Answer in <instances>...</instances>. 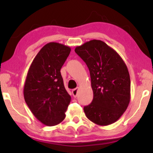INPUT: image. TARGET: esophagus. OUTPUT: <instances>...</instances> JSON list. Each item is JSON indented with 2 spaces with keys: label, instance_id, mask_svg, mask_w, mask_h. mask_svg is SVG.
Instances as JSON below:
<instances>
[{
  "label": "esophagus",
  "instance_id": "34e87169",
  "mask_svg": "<svg viewBox=\"0 0 153 153\" xmlns=\"http://www.w3.org/2000/svg\"><path fill=\"white\" fill-rule=\"evenodd\" d=\"M78 91H79V88H76L72 91V95L74 97H76L77 95H78Z\"/></svg>",
  "mask_w": 153,
  "mask_h": 153
}]
</instances>
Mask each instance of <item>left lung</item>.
I'll return each instance as SVG.
<instances>
[{"label": "left lung", "mask_w": 153, "mask_h": 153, "mask_svg": "<svg viewBox=\"0 0 153 153\" xmlns=\"http://www.w3.org/2000/svg\"><path fill=\"white\" fill-rule=\"evenodd\" d=\"M87 65L93 100L83 108L90 120L100 126L116 122L130 102V77L126 64L114 49L93 39L75 48Z\"/></svg>", "instance_id": "1"}]
</instances>
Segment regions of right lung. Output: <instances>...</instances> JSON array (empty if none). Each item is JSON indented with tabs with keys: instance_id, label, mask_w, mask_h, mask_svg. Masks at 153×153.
Segmentation results:
<instances>
[{
	"instance_id": "add662e5",
	"label": "right lung",
	"mask_w": 153,
	"mask_h": 153,
	"mask_svg": "<svg viewBox=\"0 0 153 153\" xmlns=\"http://www.w3.org/2000/svg\"><path fill=\"white\" fill-rule=\"evenodd\" d=\"M70 51L68 46L48 43L35 56L27 73L25 102L35 118L47 126H54L64 120L71 101L60 74Z\"/></svg>"
}]
</instances>
